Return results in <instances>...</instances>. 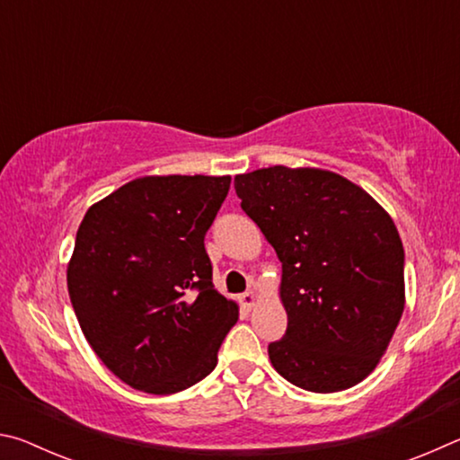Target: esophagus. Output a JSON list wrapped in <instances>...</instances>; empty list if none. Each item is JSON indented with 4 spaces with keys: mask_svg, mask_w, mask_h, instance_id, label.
I'll return each mask as SVG.
<instances>
[{
    "mask_svg": "<svg viewBox=\"0 0 460 460\" xmlns=\"http://www.w3.org/2000/svg\"><path fill=\"white\" fill-rule=\"evenodd\" d=\"M241 305H243L245 308H252L253 305H255V300H258V298H255V294L253 292H245V294H241Z\"/></svg>",
    "mask_w": 460,
    "mask_h": 460,
    "instance_id": "1",
    "label": "esophagus"
}]
</instances>
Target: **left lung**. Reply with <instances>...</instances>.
I'll use <instances>...</instances> for the list:
<instances>
[{
	"instance_id": "1",
	"label": "left lung",
	"mask_w": 460,
	"mask_h": 460,
	"mask_svg": "<svg viewBox=\"0 0 460 460\" xmlns=\"http://www.w3.org/2000/svg\"><path fill=\"white\" fill-rule=\"evenodd\" d=\"M241 208L282 261L288 329L274 369L316 394L376 369L403 313V245L384 208L329 170L271 166L235 176Z\"/></svg>"
}]
</instances>
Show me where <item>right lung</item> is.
I'll use <instances>...</instances> for the list:
<instances>
[{
	"instance_id": "obj_1",
	"label": "right lung",
	"mask_w": 460,
	"mask_h": 460,
	"mask_svg": "<svg viewBox=\"0 0 460 460\" xmlns=\"http://www.w3.org/2000/svg\"><path fill=\"white\" fill-rule=\"evenodd\" d=\"M231 176H144L93 205L76 231L68 296L93 351L139 392L199 384L239 310L215 290L205 235Z\"/></svg>"
}]
</instances>
